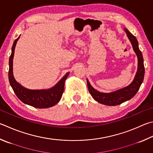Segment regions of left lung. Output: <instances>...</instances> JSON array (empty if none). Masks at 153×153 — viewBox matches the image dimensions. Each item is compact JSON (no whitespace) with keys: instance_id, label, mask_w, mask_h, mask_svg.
Returning a JSON list of instances; mask_svg holds the SVG:
<instances>
[{"instance_id":"left-lung-1","label":"left lung","mask_w":153,"mask_h":153,"mask_svg":"<svg viewBox=\"0 0 153 153\" xmlns=\"http://www.w3.org/2000/svg\"><path fill=\"white\" fill-rule=\"evenodd\" d=\"M128 38L132 44L133 50L137 55L138 59V68L134 78L130 84L123 88L109 93H104L96 90L90 84L87 79L88 90L92 98L99 103L106 105H116L129 100L135 96L142 84L144 76V66L142 52L138 48V43L134 35L127 29L124 28Z\"/></svg>"}]
</instances>
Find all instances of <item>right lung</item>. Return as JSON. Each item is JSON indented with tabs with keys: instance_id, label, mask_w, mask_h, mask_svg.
<instances>
[{
	"instance_id": "right-lung-1",
	"label": "right lung",
	"mask_w": 153,
	"mask_h": 153,
	"mask_svg": "<svg viewBox=\"0 0 153 153\" xmlns=\"http://www.w3.org/2000/svg\"><path fill=\"white\" fill-rule=\"evenodd\" d=\"M21 36V35H20ZM20 36L15 40L12 47V53L9 58V79L14 92L18 98L24 104L37 108H48L57 104L62 98L64 90L65 79L69 72H68L52 88L43 90H30L21 85L16 81L13 76V57L16 43Z\"/></svg>"
}]
</instances>
